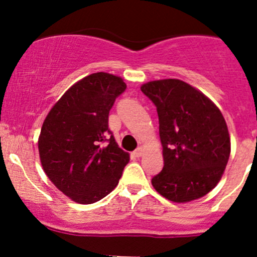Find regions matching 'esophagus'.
Returning <instances> with one entry per match:
<instances>
[{"label":"esophagus","mask_w":257,"mask_h":257,"mask_svg":"<svg viewBox=\"0 0 257 257\" xmlns=\"http://www.w3.org/2000/svg\"><path fill=\"white\" fill-rule=\"evenodd\" d=\"M143 153H144V149H143V148H142V147H139L138 149H137L136 152L133 153V154L136 155L137 158H139V157H142V155H143Z\"/></svg>","instance_id":"esophagus-1"}]
</instances>
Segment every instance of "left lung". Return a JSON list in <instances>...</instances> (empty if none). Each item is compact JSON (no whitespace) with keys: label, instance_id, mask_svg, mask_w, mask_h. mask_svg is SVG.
Wrapping results in <instances>:
<instances>
[{"label":"left lung","instance_id":"left-lung-1","mask_svg":"<svg viewBox=\"0 0 257 257\" xmlns=\"http://www.w3.org/2000/svg\"><path fill=\"white\" fill-rule=\"evenodd\" d=\"M142 92L157 107L164 167L152 179L155 190L174 203L206 195L224 174L230 136L219 108L180 79L145 83Z\"/></svg>","mask_w":257,"mask_h":257}]
</instances>
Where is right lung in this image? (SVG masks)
Wrapping results in <instances>:
<instances>
[{"mask_svg":"<svg viewBox=\"0 0 257 257\" xmlns=\"http://www.w3.org/2000/svg\"><path fill=\"white\" fill-rule=\"evenodd\" d=\"M126 84L98 72L74 83L52 107L38 138L49 180L79 204H93L118 185L129 154L116 144L108 115Z\"/></svg>","mask_w":257,"mask_h":257,"instance_id":"obj_1","label":"right lung"}]
</instances>
